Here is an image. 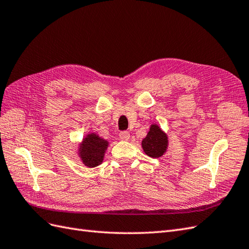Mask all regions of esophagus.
<instances>
[{
  "mask_svg": "<svg viewBox=\"0 0 249 249\" xmlns=\"http://www.w3.org/2000/svg\"><path fill=\"white\" fill-rule=\"evenodd\" d=\"M119 137L121 140H123V141H128L130 138V133L128 131H122L119 135Z\"/></svg>",
  "mask_w": 249,
  "mask_h": 249,
  "instance_id": "obj_1",
  "label": "esophagus"
}]
</instances>
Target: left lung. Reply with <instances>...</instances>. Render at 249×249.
<instances>
[{
  "mask_svg": "<svg viewBox=\"0 0 249 249\" xmlns=\"http://www.w3.org/2000/svg\"><path fill=\"white\" fill-rule=\"evenodd\" d=\"M142 148L150 158H160L166 154L168 137L158 124H151L149 131L142 140Z\"/></svg>",
  "mask_w": 249,
  "mask_h": 249,
  "instance_id": "left-lung-1",
  "label": "left lung"
}]
</instances>
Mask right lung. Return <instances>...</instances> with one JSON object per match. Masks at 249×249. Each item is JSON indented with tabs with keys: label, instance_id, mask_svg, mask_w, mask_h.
I'll list each match as a JSON object with an SVG mask.
<instances>
[{
	"label": "right lung",
	"instance_id": "1",
	"mask_svg": "<svg viewBox=\"0 0 249 249\" xmlns=\"http://www.w3.org/2000/svg\"><path fill=\"white\" fill-rule=\"evenodd\" d=\"M108 145L109 142L95 132L87 133L79 143L78 147V156L81 162L89 168L99 166L104 160Z\"/></svg>",
	"mask_w": 249,
	"mask_h": 249
}]
</instances>
